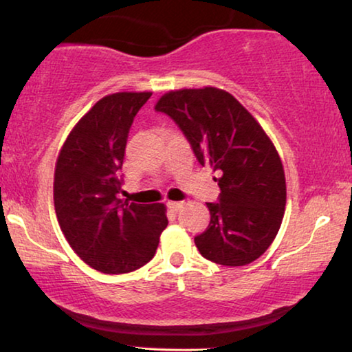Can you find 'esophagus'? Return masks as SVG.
<instances>
[{"instance_id": "34e87169", "label": "esophagus", "mask_w": 352, "mask_h": 352, "mask_svg": "<svg viewBox=\"0 0 352 352\" xmlns=\"http://www.w3.org/2000/svg\"><path fill=\"white\" fill-rule=\"evenodd\" d=\"M183 206H185V202H182V201H169V202H167V207H169L172 212H178V210H180Z\"/></svg>"}]
</instances>
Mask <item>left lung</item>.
<instances>
[{
	"label": "left lung",
	"mask_w": 352,
	"mask_h": 352,
	"mask_svg": "<svg viewBox=\"0 0 352 352\" xmlns=\"http://www.w3.org/2000/svg\"><path fill=\"white\" fill-rule=\"evenodd\" d=\"M155 109L178 124L202 166L221 172L219 202L207 204L210 224L194 237L199 253L229 267L258 259L275 240L286 206L274 142L232 94L214 87L169 91Z\"/></svg>",
	"instance_id": "8db88e82"
}]
</instances>
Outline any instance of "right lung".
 I'll return each instance as SVG.
<instances>
[{
    "instance_id": "obj_1",
    "label": "right lung",
    "mask_w": 352,
    "mask_h": 352,
    "mask_svg": "<svg viewBox=\"0 0 352 352\" xmlns=\"http://www.w3.org/2000/svg\"><path fill=\"white\" fill-rule=\"evenodd\" d=\"M150 91L107 94L78 120L55 164L54 202L76 254L107 275L128 274L156 253L167 228L164 204H128L118 169L135 113Z\"/></svg>"
}]
</instances>
